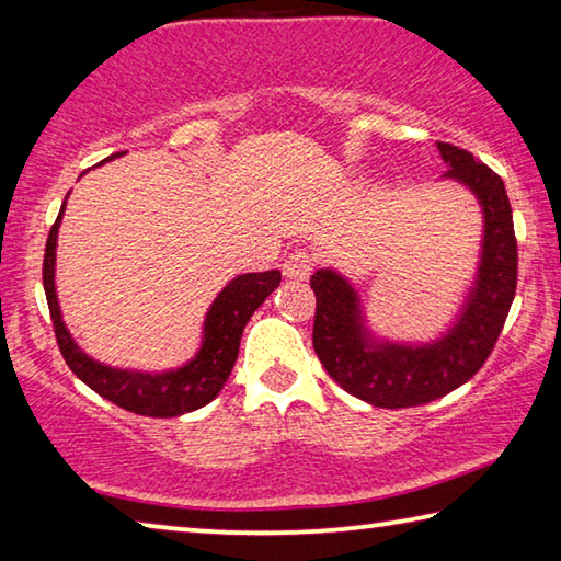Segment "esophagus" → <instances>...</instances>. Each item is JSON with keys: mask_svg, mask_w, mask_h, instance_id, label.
<instances>
[{"mask_svg": "<svg viewBox=\"0 0 561 561\" xmlns=\"http://www.w3.org/2000/svg\"><path fill=\"white\" fill-rule=\"evenodd\" d=\"M314 270V257L307 250H294L282 264V272L287 279H307Z\"/></svg>", "mask_w": 561, "mask_h": 561, "instance_id": "1", "label": "esophagus"}]
</instances>
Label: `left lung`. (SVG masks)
<instances>
[{"instance_id": "obj_1", "label": "left lung", "mask_w": 561, "mask_h": 561, "mask_svg": "<svg viewBox=\"0 0 561 561\" xmlns=\"http://www.w3.org/2000/svg\"><path fill=\"white\" fill-rule=\"evenodd\" d=\"M443 178L478 197L485 217L480 264L460 314L431 344H398L366 329L360 299L346 277L319 270L311 277L317 294L314 351L327 374L346 393L378 408H411L455 391L480 371L505 327L517 289V240L505 183L472 153L438 144Z\"/></svg>"}]
</instances>
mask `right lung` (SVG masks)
Here are the masks:
<instances>
[{
    "mask_svg": "<svg viewBox=\"0 0 561 561\" xmlns=\"http://www.w3.org/2000/svg\"><path fill=\"white\" fill-rule=\"evenodd\" d=\"M123 156V153H116ZM111 160V158H108ZM106 163V160H103ZM66 201L59 210V217L46 240L44 252V291L49 301L56 344L71 371L87 383L91 391L106 398V401L126 408L130 413L148 417H175L190 411H197L213 401L222 391L232 366L240 354V339L247 321L262 307V301L279 287V270L270 272H250L234 277L227 287L217 294L213 307L207 309L203 324V344L195 358L185 366L170 368L163 374L148 371H128V368H113L91 358L79 348L73 336L66 329L56 299L54 287V267H56V237L64 215Z\"/></svg>",
    "mask_w": 561,
    "mask_h": 561,
    "instance_id": "1",
    "label": "right lung"
}]
</instances>
